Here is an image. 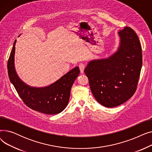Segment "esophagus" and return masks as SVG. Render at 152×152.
I'll list each match as a JSON object with an SVG mask.
<instances>
[{
	"instance_id": "esophagus-1",
	"label": "esophagus",
	"mask_w": 152,
	"mask_h": 152,
	"mask_svg": "<svg viewBox=\"0 0 152 152\" xmlns=\"http://www.w3.org/2000/svg\"><path fill=\"white\" fill-rule=\"evenodd\" d=\"M79 69H80V71L81 73H84V70L85 69V65L84 63H80L79 65Z\"/></svg>"
}]
</instances>
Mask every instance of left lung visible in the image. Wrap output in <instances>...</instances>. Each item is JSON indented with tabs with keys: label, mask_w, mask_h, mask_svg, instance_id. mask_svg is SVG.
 Listing matches in <instances>:
<instances>
[{
	"label": "left lung",
	"mask_w": 152,
	"mask_h": 152,
	"mask_svg": "<svg viewBox=\"0 0 152 152\" xmlns=\"http://www.w3.org/2000/svg\"><path fill=\"white\" fill-rule=\"evenodd\" d=\"M118 34L117 51L108 58L90 61L84 69L95 99L108 108L120 105L132 96L142 66L141 45L135 31L124 27Z\"/></svg>",
	"instance_id": "8db88e82"
}]
</instances>
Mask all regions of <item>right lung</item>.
<instances>
[{
    "instance_id": "1",
    "label": "right lung",
    "mask_w": 152,
    "mask_h": 152,
    "mask_svg": "<svg viewBox=\"0 0 152 152\" xmlns=\"http://www.w3.org/2000/svg\"><path fill=\"white\" fill-rule=\"evenodd\" d=\"M15 40L8 60L7 69L10 81L20 97L32 110L44 114H58L68 103L70 91L75 79L80 73L76 66L53 84L43 87H31L22 81L15 68Z\"/></svg>"
}]
</instances>
